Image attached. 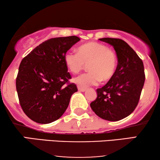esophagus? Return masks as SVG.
Listing matches in <instances>:
<instances>
[{"mask_svg":"<svg viewBox=\"0 0 160 160\" xmlns=\"http://www.w3.org/2000/svg\"><path fill=\"white\" fill-rule=\"evenodd\" d=\"M86 88H84V87H82L80 86H78V90L80 91V92H85L86 91Z\"/></svg>","mask_w":160,"mask_h":160,"instance_id":"esophagus-1","label":"esophagus"}]
</instances>
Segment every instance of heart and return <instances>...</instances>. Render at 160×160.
Returning a JSON list of instances; mask_svg holds the SVG:
<instances>
[{
  "label": "heart",
  "instance_id": "b5f03b06",
  "mask_svg": "<svg viewBox=\"0 0 160 160\" xmlns=\"http://www.w3.org/2000/svg\"><path fill=\"white\" fill-rule=\"evenodd\" d=\"M64 61L70 71L75 74L88 65L89 72L73 80L82 87L98 84L100 80L108 82L114 76L117 65L114 53L106 45L97 42H89L80 46L77 53L68 52L64 56Z\"/></svg>",
  "mask_w": 160,
  "mask_h": 160
}]
</instances>
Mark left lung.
Masks as SVG:
<instances>
[{"label":"left lung","mask_w":160,"mask_h":160,"mask_svg":"<svg viewBox=\"0 0 160 160\" xmlns=\"http://www.w3.org/2000/svg\"><path fill=\"white\" fill-rule=\"evenodd\" d=\"M100 41L112 46L118 65L114 76L97 89V98L90 103L98 117L116 122L128 117L136 108L145 82L143 61L125 41L103 38Z\"/></svg>","instance_id":"left-lung-1"}]
</instances>
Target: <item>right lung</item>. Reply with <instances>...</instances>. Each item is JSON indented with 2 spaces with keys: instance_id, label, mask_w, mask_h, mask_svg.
Wrapping results in <instances>:
<instances>
[{
  "instance_id": "add662e5",
  "label": "right lung",
  "mask_w": 160,
  "mask_h": 160,
  "mask_svg": "<svg viewBox=\"0 0 160 160\" xmlns=\"http://www.w3.org/2000/svg\"><path fill=\"white\" fill-rule=\"evenodd\" d=\"M80 41L77 36L58 37L45 41L24 58L19 67L16 88L26 115L39 124H49L62 117L76 84L65 86L71 76L64 56Z\"/></svg>"
}]
</instances>
